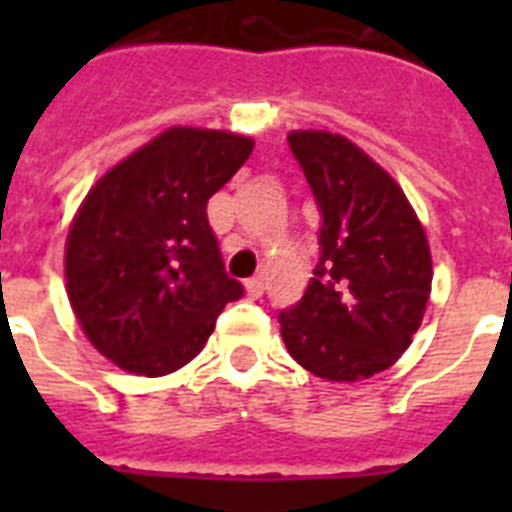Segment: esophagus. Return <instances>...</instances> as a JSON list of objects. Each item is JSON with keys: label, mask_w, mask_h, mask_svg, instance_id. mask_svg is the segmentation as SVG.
<instances>
[{"label": "esophagus", "mask_w": 512, "mask_h": 512, "mask_svg": "<svg viewBox=\"0 0 512 512\" xmlns=\"http://www.w3.org/2000/svg\"><path fill=\"white\" fill-rule=\"evenodd\" d=\"M246 292L251 297H261V295H264V277H261V274H256V277L246 279Z\"/></svg>", "instance_id": "34e87169"}]
</instances>
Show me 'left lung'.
<instances>
[{
    "instance_id": "left-lung-1",
    "label": "left lung",
    "mask_w": 512,
    "mask_h": 512,
    "mask_svg": "<svg viewBox=\"0 0 512 512\" xmlns=\"http://www.w3.org/2000/svg\"><path fill=\"white\" fill-rule=\"evenodd\" d=\"M320 210V259L305 295L279 312L289 356L328 382L395 364L423 323L431 251L408 197L343 135H287Z\"/></svg>"
}]
</instances>
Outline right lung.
Here are the masks:
<instances>
[{
	"mask_svg": "<svg viewBox=\"0 0 512 512\" xmlns=\"http://www.w3.org/2000/svg\"><path fill=\"white\" fill-rule=\"evenodd\" d=\"M251 151L246 135L169 128L81 202L66 238V292L92 346L125 372L182 369L243 295L225 271L207 200Z\"/></svg>",
	"mask_w": 512,
	"mask_h": 512,
	"instance_id": "obj_1",
	"label": "right lung"
}]
</instances>
